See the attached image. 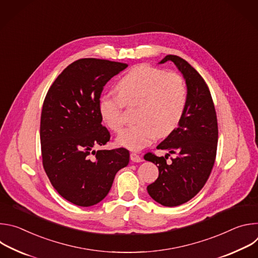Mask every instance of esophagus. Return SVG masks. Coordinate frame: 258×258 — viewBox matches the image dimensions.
<instances>
[{
  "mask_svg": "<svg viewBox=\"0 0 258 258\" xmlns=\"http://www.w3.org/2000/svg\"><path fill=\"white\" fill-rule=\"evenodd\" d=\"M131 160L133 162H142L143 159L140 155H138L137 153H131Z\"/></svg>",
  "mask_w": 258,
  "mask_h": 258,
  "instance_id": "1",
  "label": "esophagus"
}]
</instances>
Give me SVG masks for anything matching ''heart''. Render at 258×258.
<instances>
[{
  "label": "heart",
  "mask_w": 258,
  "mask_h": 258,
  "mask_svg": "<svg viewBox=\"0 0 258 258\" xmlns=\"http://www.w3.org/2000/svg\"><path fill=\"white\" fill-rule=\"evenodd\" d=\"M118 96L102 95L98 111L102 121L113 132L123 125L124 104L139 103L136 120L116 138L123 148L139 151L157 136L169 135L179 123L187 105V87L176 73L141 64L133 67L116 84Z\"/></svg>",
  "instance_id": "heart-1"
}]
</instances>
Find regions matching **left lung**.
Instances as JSON below:
<instances>
[{"label":"left lung","instance_id":"8db88e82","mask_svg":"<svg viewBox=\"0 0 258 258\" xmlns=\"http://www.w3.org/2000/svg\"><path fill=\"white\" fill-rule=\"evenodd\" d=\"M167 61L174 63L186 81L187 105L178 126L157 149L178 157L170 165L166 163L168 153L165 157L147 153L144 159L159 170L157 179L147 187L148 194L159 204L173 207L191 200L207 181L216 156L218 128L210 91L202 77L178 56L167 55L159 64Z\"/></svg>","mask_w":258,"mask_h":258}]
</instances>
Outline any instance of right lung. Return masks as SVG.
Here are the masks:
<instances>
[{
    "label": "right lung",
    "instance_id": "add662e5",
    "mask_svg": "<svg viewBox=\"0 0 258 258\" xmlns=\"http://www.w3.org/2000/svg\"><path fill=\"white\" fill-rule=\"evenodd\" d=\"M126 67L103 59L77 60L60 73L45 98L40 130L43 165L55 190L78 206L102 201L117 171L128 164L124 148L94 150L110 139L98 111L101 93Z\"/></svg>",
    "mask_w": 258,
    "mask_h": 258
}]
</instances>
